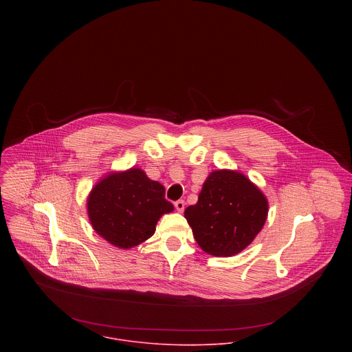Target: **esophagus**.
<instances>
[{
    "label": "esophagus",
    "instance_id": "34e87169",
    "mask_svg": "<svg viewBox=\"0 0 352 352\" xmlns=\"http://www.w3.org/2000/svg\"><path fill=\"white\" fill-rule=\"evenodd\" d=\"M184 206H186L184 201H175V207H176V210H177L179 212H183V211H184Z\"/></svg>",
    "mask_w": 352,
    "mask_h": 352
}]
</instances>
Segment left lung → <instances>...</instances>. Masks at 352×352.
I'll return each mask as SVG.
<instances>
[{"instance_id": "8db88e82", "label": "left lung", "mask_w": 352, "mask_h": 352, "mask_svg": "<svg viewBox=\"0 0 352 352\" xmlns=\"http://www.w3.org/2000/svg\"><path fill=\"white\" fill-rule=\"evenodd\" d=\"M268 201L239 170H212L203 183L198 201L184 217L203 251L230 257L244 251L263 229Z\"/></svg>"}]
</instances>
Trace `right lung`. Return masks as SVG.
<instances>
[{"instance_id":"right-lung-1","label":"right lung","mask_w":352,"mask_h":352,"mask_svg":"<svg viewBox=\"0 0 352 352\" xmlns=\"http://www.w3.org/2000/svg\"><path fill=\"white\" fill-rule=\"evenodd\" d=\"M87 210L94 230L119 250L138 247L155 232L158 219L173 211L165 188L141 168L109 172L94 186Z\"/></svg>"}]
</instances>
